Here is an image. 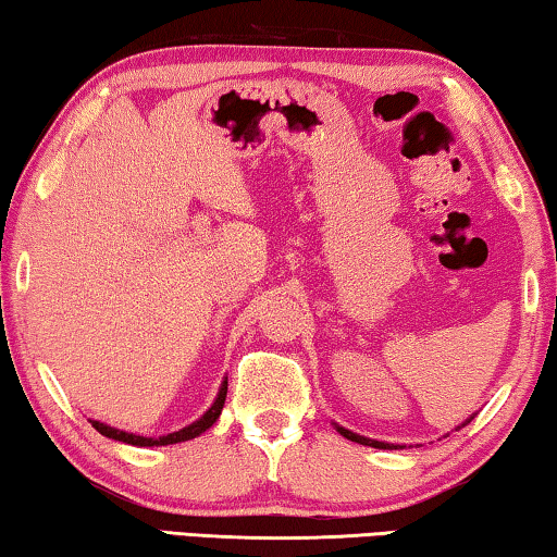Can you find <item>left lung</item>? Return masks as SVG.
Wrapping results in <instances>:
<instances>
[{"label":"left lung","instance_id":"left-lung-1","mask_svg":"<svg viewBox=\"0 0 557 557\" xmlns=\"http://www.w3.org/2000/svg\"><path fill=\"white\" fill-rule=\"evenodd\" d=\"M338 432H342V435H344L346 440L358 442V445H369V447H379V449H391V447H393V445H385V442H379V440L361 437V435H356V432H351V430H344V428H338Z\"/></svg>","mask_w":557,"mask_h":557}]
</instances>
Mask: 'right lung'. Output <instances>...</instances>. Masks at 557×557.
Returning a JSON list of instances; mask_svg holds the SVG:
<instances>
[{"mask_svg": "<svg viewBox=\"0 0 557 557\" xmlns=\"http://www.w3.org/2000/svg\"><path fill=\"white\" fill-rule=\"evenodd\" d=\"M225 393H228V383L223 381L221 391H219V398H215V403L211 405V408L203 412L201 420H196V422H191V425H188V428L178 430V432H172V435H164V437H139V435H129V432H122V430L102 425V422H98V420H90V422H92V428H96V430L100 432V435L112 437V440H117V442H127V445H137V447L176 445V442H186V440L199 437L201 432L209 430V428L213 425V422L219 420V414H221V410H223V403H225Z\"/></svg>", "mask_w": 557, "mask_h": 557, "instance_id": "1", "label": "right lung"}]
</instances>
